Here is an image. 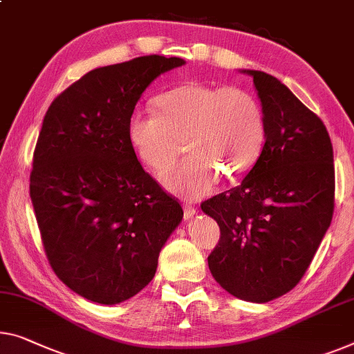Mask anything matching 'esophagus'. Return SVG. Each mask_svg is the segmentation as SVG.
I'll return each instance as SVG.
<instances>
[{
    "label": "esophagus",
    "instance_id": "esophagus-1",
    "mask_svg": "<svg viewBox=\"0 0 354 354\" xmlns=\"http://www.w3.org/2000/svg\"><path fill=\"white\" fill-rule=\"evenodd\" d=\"M183 209H184V219H191L192 216L197 213V209H195L192 205H189V203H184Z\"/></svg>",
    "mask_w": 354,
    "mask_h": 354
}]
</instances>
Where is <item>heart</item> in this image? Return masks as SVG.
<instances>
[{
    "mask_svg": "<svg viewBox=\"0 0 354 354\" xmlns=\"http://www.w3.org/2000/svg\"><path fill=\"white\" fill-rule=\"evenodd\" d=\"M157 114L136 111L127 138L147 170L163 173L175 162L181 138L189 156L162 176L168 191L189 198L209 194L221 176H245L266 143L262 104L241 87L186 82L156 98Z\"/></svg>",
    "mask_w": 354,
    "mask_h": 354,
    "instance_id": "heart-1",
    "label": "heart"
}]
</instances>
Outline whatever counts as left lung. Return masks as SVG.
Instances as JSON below:
<instances>
[{
    "instance_id": "8db88e82",
    "label": "left lung",
    "mask_w": 354,
    "mask_h": 354,
    "mask_svg": "<svg viewBox=\"0 0 354 354\" xmlns=\"http://www.w3.org/2000/svg\"><path fill=\"white\" fill-rule=\"evenodd\" d=\"M245 73L266 114V143L240 186L205 200L202 209L221 229L211 275L235 297L263 304L302 279L330 225L334 154L323 120L284 84Z\"/></svg>"
}]
</instances>
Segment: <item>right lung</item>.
Listing matches in <instances>:
<instances>
[{"mask_svg":"<svg viewBox=\"0 0 354 354\" xmlns=\"http://www.w3.org/2000/svg\"><path fill=\"white\" fill-rule=\"evenodd\" d=\"M183 59L145 55L88 71L42 120L30 197L52 270L71 291L113 305L156 275L183 219L178 198L145 171L127 122L146 87Z\"/></svg>","mask_w":354,"mask_h":354,"instance_id":"right-lung-1","label":"right lung"}]
</instances>
